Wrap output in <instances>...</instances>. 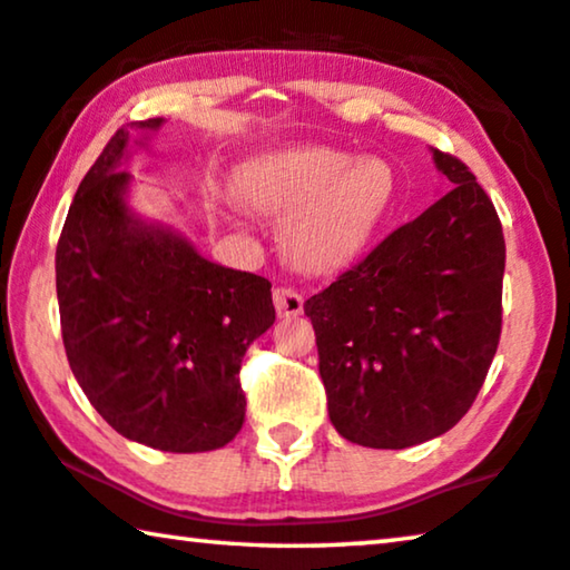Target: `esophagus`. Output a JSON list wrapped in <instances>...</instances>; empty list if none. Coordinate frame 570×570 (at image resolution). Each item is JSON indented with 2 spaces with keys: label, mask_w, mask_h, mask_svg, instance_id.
Listing matches in <instances>:
<instances>
[{
  "label": "esophagus",
  "mask_w": 570,
  "mask_h": 570,
  "mask_svg": "<svg viewBox=\"0 0 570 570\" xmlns=\"http://www.w3.org/2000/svg\"><path fill=\"white\" fill-rule=\"evenodd\" d=\"M273 301L279 318H295V315L303 313V297L291 287H275Z\"/></svg>",
  "instance_id": "1"
}]
</instances>
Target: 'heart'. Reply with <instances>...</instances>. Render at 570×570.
<instances>
[{"mask_svg":"<svg viewBox=\"0 0 570 570\" xmlns=\"http://www.w3.org/2000/svg\"><path fill=\"white\" fill-rule=\"evenodd\" d=\"M239 194L257 212L287 214V257L305 273L328 275L372 239L395 198V173L382 157L315 145L279 147L244 165Z\"/></svg>","mask_w":570,"mask_h":570,"instance_id":"b5f03b06","label":"heart"}]
</instances>
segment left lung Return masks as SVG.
<instances>
[{
	"label": "left lung",
	"mask_w": 570,
	"mask_h": 570,
	"mask_svg": "<svg viewBox=\"0 0 570 570\" xmlns=\"http://www.w3.org/2000/svg\"><path fill=\"white\" fill-rule=\"evenodd\" d=\"M433 160L449 194L303 305L331 423L370 449L451 431L474 405L502 334L494 204L456 157L433 150Z\"/></svg>",
	"instance_id": "1"
}]
</instances>
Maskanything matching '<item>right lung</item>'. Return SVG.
<instances>
[{
  "label": "right lung",
  "instance_id": "add662e5",
  "mask_svg": "<svg viewBox=\"0 0 570 570\" xmlns=\"http://www.w3.org/2000/svg\"><path fill=\"white\" fill-rule=\"evenodd\" d=\"M163 121L127 125L142 135L135 145ZM127 127L86 173L58 239L66 356L117 433L157 451H214L242 431V358L275 323L273 285L208 262L168 224L129 208Z\"/></svg>",
  "mask_w": 570,
  "mask_h": 570
}]
</instances>
